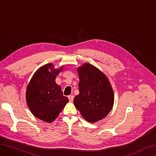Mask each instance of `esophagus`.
Segmentation results:
<instances>
[{"label":"esophagus","mask_w":156,"mask_h":156,"mask_svg":"<svg viewBox=\"0 0 156 156\" xmlns=\"http://www.w3.org/2000/svg\"><path fill=\"white\" fill-rule=\"evenodd\" d=\"M73 98H74V96H72V95H70V96H68V98H69V100L70 102H73Z\"/></svg>","instance_id":"34e87169"}]
</instances>
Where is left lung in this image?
Here are the masks:
<instances>
[{"instance_id": "left-lung-1", "label": "left lung", "mask_w": 156, "mask_h": 156, "mask_svg": "<svg viewBox=\"0 0 156 156\" xmlns=\"http://www.w3.org/2000/svg\"><path fill=\"white\" fill-rule=\"evenodd\" d=\"M77 71L79 94L73 103L87 122H98L112 109L114 94L112 84L103 72L89 63L85 62Z\"/></svg>"}]
</instances>
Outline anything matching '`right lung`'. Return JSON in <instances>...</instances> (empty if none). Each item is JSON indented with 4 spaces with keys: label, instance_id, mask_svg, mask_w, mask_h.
<instances>
[{
    "label": "right lung",
    "instance_id": "obj_1",
    "mask_svg": "<svg viewBox=\"0 0 156 156\" xmlns=\"http://www.w3.org/2000/svg\"><path fill=\"white\" fill-rule=\"evenodd\" d=\"M63 69V66L55 69L53 63L42 66L34 73L27 87L26 102L29 109L35 117L44 122H53L69 102L55 81Z\"/></svg>",
    "mask_w": 156,
    "mask_h": 156
}]
</instances>
